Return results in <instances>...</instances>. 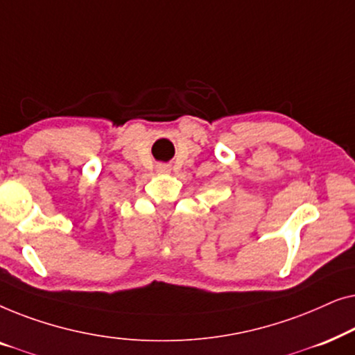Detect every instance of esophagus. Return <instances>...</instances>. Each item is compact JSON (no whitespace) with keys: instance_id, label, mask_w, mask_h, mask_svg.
Instances as JSON below:
<instances>
[{"instance_id":"34e87169","label":"esophagus","mask_w":355,"mask_h":355,"mask_svg":"<svg viewBox=\"0 0 355 355\" xmlns=\"http://www.w3.org/2000/svg\"><path fill=\"white\" fill-rule=\"evenodd\" d=\"M158 171H162V173H166V171H168V166H158Z\"/></svg>"}]
</instances>
